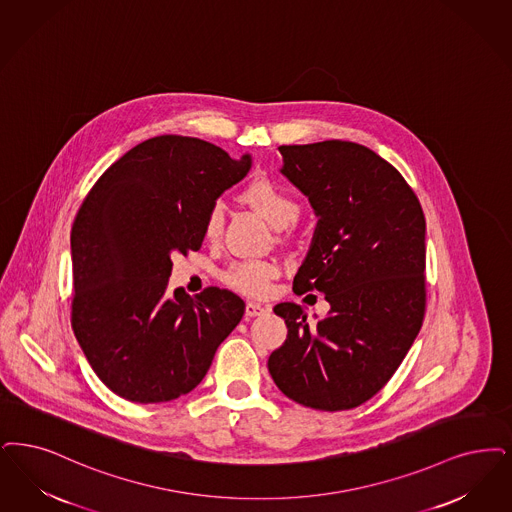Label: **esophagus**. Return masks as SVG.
<instances>
[{
    "instance_id": "1",
    "label": "esophagus",
    "mask_w": 512,
    "mask_h": 512,
    "mask_svg": "<svg viewBox=\"0 0 512 512\" xmlns=\"http://www.w3.org/2000/svg\"><path fill=\"white\" fill-rule=\"evenodd\" d=\"M268 307L265 305H261V303H253V301H249L246 305V316L247 318H255V316H263L265 314Z\"/></svg>"
}]
</instances>
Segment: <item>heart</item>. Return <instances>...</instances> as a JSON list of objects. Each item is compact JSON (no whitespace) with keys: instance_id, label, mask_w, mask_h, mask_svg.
<instances>
[{"instance_id":"heart-1","label":"heart","mask_w":512,"mask_h":512,"mask_svg":"<svg viewBox=\"0 0 512 512\" xmlns=\"http://www.w3.org/2000/svg\"><path fill=\"white\" fill-rule=\"evenodd\" d=\"M242 202L253 207L261 217L274 228H287L297 223L301 215L299 202L287 194L280 184L270 179H255L253 183L247 184L240 194ZM225 213L219 204L213 205L204 221V236L209 242L219 240L223 232ZM280 266L274 261L266 259H255V261H244L238 265L230 266L223 274L226 286L244 293V295H263L268 284L278 278Z\"/></svg>"}]
</instances>
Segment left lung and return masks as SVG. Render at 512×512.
<instances>
[{"instance_id": "1", "label": "left lung", "mask_w": 512, "mask_h": 512, "mask_svg": "<svg viewBox=\"0 0 512 512\" xmlns=\"http://www.w3.org/2000/svg\"><path fill=\"white\" fill-rule=\"evenodd\" d=\"M282 173L312 205L318 225L293 291L318 289L328 316L280 303L287 339L268 371L287 398L322 411L352 409L389 383L423 326L425 215L404 177L348 141L278 148Z\"/></svg>"}]
</instances>
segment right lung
Here are the masks:
<instances>
[{"label":"right lung","instance_id":"right-lung-1","mask_svg":"<svg viewBox=\"0 0 512 512\" xmlns=\"http://www.w3.org/2000/svg\"><path fill=\"white\" fill-rule=\"evenodd\" d=\"M251 156L232 160L194 137L160 135L110 165L74 219L72 329L89 366L129 402H169L198 387L244 316L232 291L167 295L171 257L198 251L217 198Z\"/></svg>","mask_w":512,"mask_h":512}]
</instances>
